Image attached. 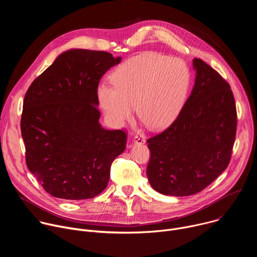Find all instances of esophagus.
Returning a JSON list of instances; mask_svg holds the SVG:
<instances>
[{
	"mask_svg": "<svg viewBox=\"0 0 257 257\" xmlns=\"http://www.w3.org/2000/svg\"><path fill=\"white\" fill-rule=\"evenodd\" d=\"M134 143L137 144V145H141V144H144L145 143V137L143 134L141 133H138L134 136V139H133Z\"/></svg>",
	"mask_w": 257,
	"mask_h": 257,
	"instance_id": "esophagus-1",
	"label": "esophagus"
}]
</instances>
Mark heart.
<instances>
[{"mask_svg": "<svg viewBox=\"0 0 257 257\" xmlns=\"http://www.w3.org/2000/svg\"><path fill=\"white\" fill-rule=\"evenodd\" d=\"M113 85L97 88L100 106L114 126L137 117L150 128L169 124L179 113L190 82L188 67L178 58L148 52L122 63L112 74Z\"/></svg>", "mask_w": 257, "mask_h": 257, "instance_id": "obj_1", "label": "heart"}]
</instances>
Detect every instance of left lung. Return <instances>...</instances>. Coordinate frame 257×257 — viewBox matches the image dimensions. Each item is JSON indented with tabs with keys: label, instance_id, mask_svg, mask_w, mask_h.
I'll return each instance as SVG.
<instances>
[{
	"label": "left lung",
	"instance_id": "1",
	"mask_svg": "<svg viewBox=\"0 0 257 257\" xmlns=\"http://www.w3.org/2000/svg\"><path fill=\"white\" fill-rule=\"evenodd\" d=\"M196 77L176 120L148 139L146 169L152 187L165 195L189 196L206 188L228 167L237 130L230 84L201 59Z\"/></svg>",
	"mask_w": 257,
	"mask_h": 257
}]
</instances>
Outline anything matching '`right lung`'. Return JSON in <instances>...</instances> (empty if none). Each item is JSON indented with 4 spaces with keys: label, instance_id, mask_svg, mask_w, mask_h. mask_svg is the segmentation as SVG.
<instances>
[{
    "label": "right lung",
    "instance_id": "1",
    "mask_svg": "<svg viewBox=\"0 0 257 257\" xmlns=\"http://www.w3.org/2000/svg\"><path fill=\"white\" fill-rule=\"evenodd\" d=\"M120 62L107 52L69 50L26 91L20 123L26 165L54 197L98 195L125 151L126 132L103 129L97 108L99 80Z\"/></svg>",
    "mask_w": 257,
    "mask_h": 257
}]
</instances>
